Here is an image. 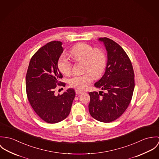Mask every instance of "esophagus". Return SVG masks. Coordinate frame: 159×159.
I'll list each match as a JSON object with an SVG mask.
<instances>
[{"label":"esophagus","instance_id":"1","mask_svg":"<svg viewBox=\"0 0 159 159\" xmlns=\"http://www.w3.org/2000/svg\"><path fill=\"white\" fill-rule=\"evenodd\" d=\"M83 93V91H80V90H79V89H75V94L77 95H79V94H81Z\"/></svg>","mask_w":159,"mask_h":159}]
</instances>
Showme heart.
Wrapping results in <instances>:
<instances>
[{"label": "heart", "mask_w": 159, "mask_h": 159, "mask_svg": "<svg viewBox=\"0 0 159 159\" xmlns=\"http://www.w3.org/2000/svg\"><path fill=\"white\" fill-rule=\"evenodd\" d=\"M72 57L77 61L84 62V71H88L84 74H77L70 80L71 87L84 89L93 80V75L99 78L102 75L106 70L107 55L101 48H94L90 44L80 43L74 45L70 50ZM58 68L63 74L69 75L72 71V63L64 54L61 55L58 61Z\"/></svg>", "instance_id": "obj_1"}]
</instances>
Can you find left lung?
Instances as JSON below:
<instances>
[{
  "label": "left lung",
  "mask_w": 159,
  "mask_h": 159,
  "mask_svg": "<svg viewBox=\"0 0 159 159\" xmlns=\"http://www.w3.org/2000/svg\"><path fill=\"white\" fill-rule=\"evenodd\" d=\"M107 51L106 72L94 86L106 90L89 92L88 106L91 116L103 123H110L121 116L129 105L135 87L131 61L123 49L108 38H100Z\"/></svg>",
  "instance_id": "left-lung-1"
}]
</instances>
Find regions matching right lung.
Returning <instances> with one entry per match:
<instances>
[{
    "instance_id": "obj_1",
    "label": "right lung",
    "mask_w": 159,
    "mask_h": 159,
    "mask_svg": "<svg viewBox=\"0 0 159 159\" xmlns=\"http://www.w3.org/2000/svg\"><path fill=\"white\" fill-rule=\"evenodd\" d=\"M62 43L53 41L39 49L32 56L26 74V93L30 106L38 116L48 123H57L70 114L75 98L74 89L61 95L55 94L63 75L58 69V61L63 51Z\"/></svg>"
}]
</instances>
